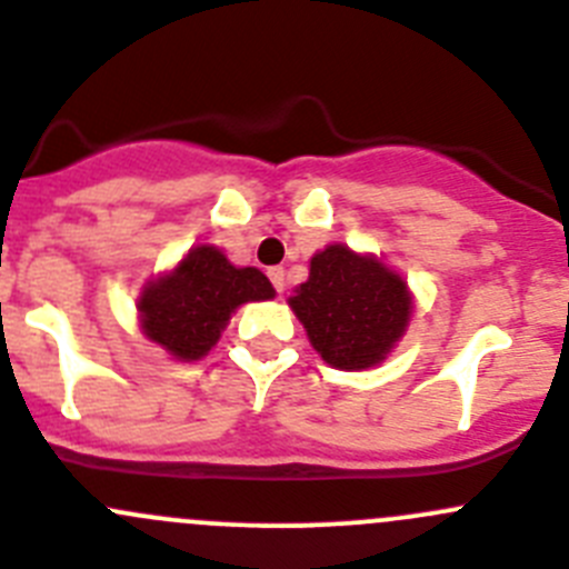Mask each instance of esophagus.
Instances as JSON below:
<instances>
[{
	"label": "esophagus",
	"instance_id": "34e87169",
	"mask_svg": "<svg viewBox=\"0 0 569 569\" xmlns=\"http://www.w3.org/2000/svg\"><path fill=\"white\" fill-rule=\"evenodd\" d=\"M268 279L276 288V293H284V284H288V279H284V268H270Z\"/></svg>",
	"mask_w": 569,
	"mask_h": 569
}]
</instances>
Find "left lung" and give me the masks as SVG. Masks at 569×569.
<instances>
[{
    "mask_svg": "<svg viewBox=\"0 0 569 569\" xmlns=\"http://www.w3.org/2000/svg\"><path fill=\"white\" fill-rule=\"evenodd\" d=\"M312 349L340 371L371 369L408 329V281L377 257L327 246L310 259V279L290 296Z\"/></svg>",
    "mask_w": 569,
    "mask_h": 569,
    "instance_id": "1",
    "label": "left lung"
}]
</instances>
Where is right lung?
<instances>
[{
    "label": "right lung",
    "instance_id": "right-lung-1",
    "mask_svg": "<svg viewBox=\"0 0 569 569\" xmlns=\"http://www.w3.org/2000/svg\"><path fill=\"white\" fill-rule=\"evenodd\" d=\"M273 296L262 270L237 268L214 246H194L170 273L144 284L137 310L148 340L192 362L209 355L237 307Z\"/></svg>",
    "mask_w": 569,
    "mask_h": 569
}]
</instances>
